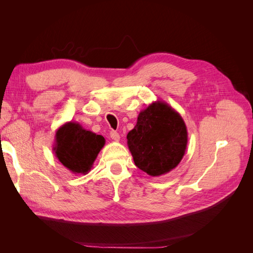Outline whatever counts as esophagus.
I'll use <instances>...</instances> for the list:
<instances>
[{"instance_id": "1", "label": "esophagus", "mask_w": 253, "mask_h": 253, "mask_svg": "<svg viewBox=\"0 0 253 253\" xmlns=\"http://www.w3.org/2000/svg\"><path fill=\"white\" fill-rule=\"evenodd\" d=\"M110 136H111V138H112L113 140H115V141H119V139H120L119 134H118L117 132H115V131H112V132L110 133Z\"/></svg>"}]
</instances>
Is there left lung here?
I'll return each mask as SVG.
<instances>
[{"instance_id": "1", "label": "left lung", "mask_w": 253, "mask_h": 253, "mask_svg": "<svg viewBox=\"0 0 253 253\" xmlns=\"http://www.w3.org/2000/svg\"><path fill=\"white\" fill-rule=\"evenodd\" d=\"M136 167L150 176L169 173L181 162L188 143L185 121L165 101L142 110L126 136Z\"/></svg>"}]
</instances>
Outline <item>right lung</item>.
<instances>
[{
    "label": "right lung",
    "instance_id": "1",
    "mask_svg": "<svg viewBox=\"0 0 253 253\" xmlns=\"http://www.w3.org/2000/svg\"><path fill=\"white\" fill-rule=\"evenodd\" d=\"M101 135L83 128L78 122L70 121L56 132L52 151L59 162L74 174H87L99 152L104 147Z\"/></svg>",
    "mask_w": 253,
    "mask_h": 253
}]
</instances>
